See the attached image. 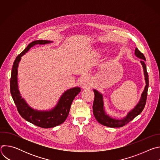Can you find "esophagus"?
Wrapping results in <instances>:
<instances>
[{
	"label": "esophagus",
	"instance_id": "esophagus-1",
	"mask_svg": "<svg viewBox=\"0 0 160 160\" xmlns=\"http://www.w3.org/2000/svg\"><path fill=\"white\" fill-rule=\"evenodd\" d=\"M80 85L83 88H89L90 87V82L88 78L86 76H83L81 78L80 81Z\"/></svg>",
	"mask_w": 160,
	"mask_h": 160
}]
</instances>
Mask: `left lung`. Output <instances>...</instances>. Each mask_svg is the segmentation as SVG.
I'll return each mask as SVG.
<instances>
[{"mask_svg":"<svg viewBox=\"0 0 160 160\" xmlns=\"http://www.w3.org/2000/svg\"><path fill=\"white\" fill-rule=\"evenodd\" d=\"M135 55L136 57L142 59L140 61V62L143 68L146 85L143 92L141 94V96L138 103L136 104V106L132 110L128 111V112L127 114V115L125 117H123L120 119H118L116 118H113L109 116L108 114H107V112L105 111L103 95L96 89H93L95 94V98L93 103L94 115L96 119L98 120V122L104 126L112 128L123 127L128 122H130L131 120H132L137 116L139 115L144 108L147 99L148 89L149 86L148 74L147 73L146 66L145 64L146 58L144 54L141 53L138 48H135Z\"/></svg>","mask_w":160,"mask_h":160,"instance_id":"8db88e82","label":"left lung"}]
</instances>
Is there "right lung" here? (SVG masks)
I'll return each instance as SVG.
<instances>
[{"instance_id": "obj_1", "label": "right lung", "mask_w": 160, "mask_h": 160, "mask_svg": "<svg viewBox=\"0 0 160 160\" xmlns=\"http://www.w3.org/2000/svg\"><path fill=\"white\" fill-rule=\"evenodd\" d=\"M53 42L51 40H38L29 43L25 50L16 58L11 72L10 91L19 115L33 125L45 128H52L62 123L69 114L72 103L80 92V88L75 87L68 89L61 96L56 106L49 110H37L32 108L22 98L19 90L18 69L21 57L35 45H45Z\"/></svg>"}]
</instances>
